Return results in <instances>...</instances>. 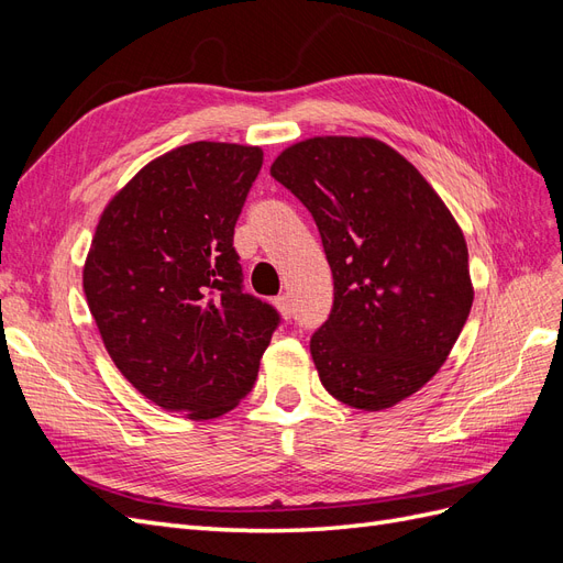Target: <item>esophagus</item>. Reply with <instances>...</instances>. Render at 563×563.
Instances as JSON below:
<instances>
[{
  "label": "esophagus",
  "instance_id": "esophagus-1",
  "mask_svg": "<svg viewBox=\"0 0 563 563\" xmlns=\"http://www.w3.org/2000/svg\"><path fill=\"white\" fill-rule=\"evenodd\" d=\"M275 305H277V310L282 312V317H284V319H291V312H294V308H291V298H288L286 294H284V296H277V298H275Z\"/></svg>",
  "mask_w": 563,
  "mask_h": 563
}]
</instances>
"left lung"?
<instances>
[{
	"label": "left lung",
	"mask_w": 563,
	"mask_h": 563,
	"mask_svg": "<svg viewBox=\"0 0 563 563\" xmlns=\"http://www.w3.org/2000/svg\"><path fill=\"white\" fill-rule=\"evenodd\" d=\"M269 174L314 218L333 272V308L310 340L329 395L362 411L411 397L446 362L474 288L446 203L376 139L317 135Z\"/></svg>",
	"instance_id": "8db88e82"
}]
</instances>
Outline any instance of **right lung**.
<instances>
[{"instance_id": "add662e5", "label": "right lung", "mask_w": 563, "mask_h": 563, "mask_svg": "<svg viewBox=\"0 0 563 563\" xmlns=\"http://www.w3.org/2000/svg\"><path fill=\"white\" fill-rule=\"evenodd\" d=\"M263 150L199 141L143 166L98 220L84 294L106 350L145 399L218 418L258 378L279 312L244 294L232 246Z\"/></svg>"}]
</instances>
